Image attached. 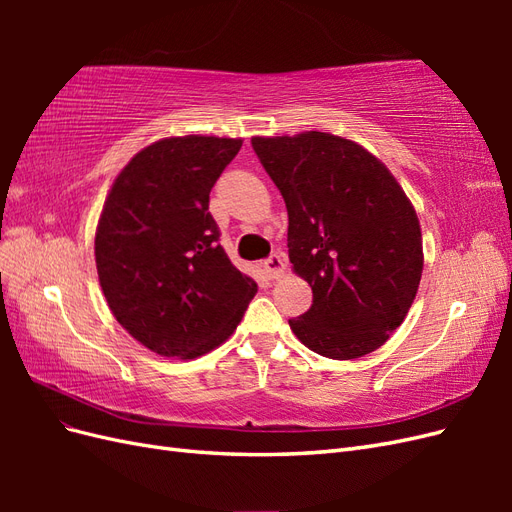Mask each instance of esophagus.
<instances>
[{
    "label": "esophagus",
    "instance_id": "esophagus-1",
    "mask_svg": "<svg viewBox=\"0 0 512 512\" xmlns=\"http://www.w3.org/2000/svg\"><path fill=\"white\" fill-rule=\"evenodd\" d=\"M284 267H286V262H284L282 254H271L265 262H262V269H265V273L271 277V280L273 277H280Z\"/></svg>",
    "mask_w": 512,
    "mask_h": 512
}]
</instances>
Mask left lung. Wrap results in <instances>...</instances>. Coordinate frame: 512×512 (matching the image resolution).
<instances>
[{
	"label": "left lung",
	"instance_id": "obj_1",
	"mask_svg": "<svg viewBox=\"0 0 512 512\" xmlns=\"http://www.w3.org/2000/svg\"><path fill=\"white\" fill-rule=\"evenodd\" d=\"M288 211V256L312 286L290 318L316 354L359 359L404 322L423 273L416 211L378 158L327 132L252 138Z\"/></svg>",
	"mask_w": 512,
	"mask_h": 512
}]
</instances>
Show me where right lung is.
<instances>
[{
    "label": "right lung",
    "instance_id": "add662e5",
    "mask_svg": "<svg viewBox=\"0 0 512 512\" xmlns=\"http://www.w3.org/2000/svg\"><path fill=\"white\" fill-rule=\"evenodd\" d=\"M241 138L177 136L138 151L98 222L96 267L117 322L160 356L196 359L230 337L256 282L228 260L209 194Z\"/></svg>",
    "mask_w": 512,
    "mask_h": 512
}]
</instances>
